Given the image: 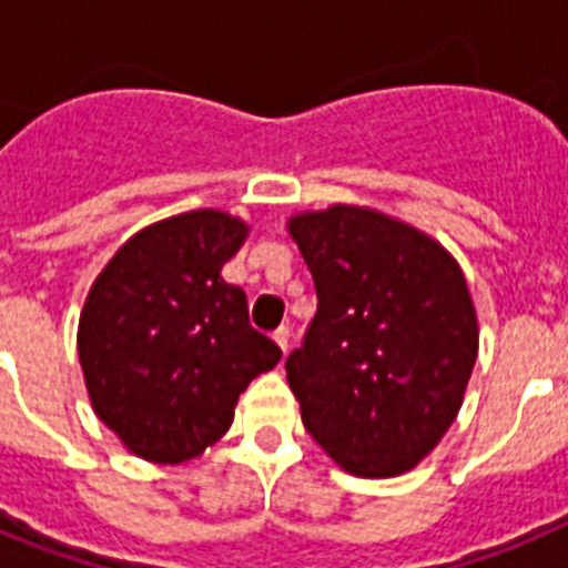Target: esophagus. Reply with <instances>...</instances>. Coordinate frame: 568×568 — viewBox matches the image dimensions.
<instances>
[{"instance_id":"obj_1","label":"esophagus","mask_w":568,"mask_h":568,"mask_svg":"<svg viewBox=\"0 0 568 568\" xmlns=\"http://www.w3.org/2000/svg\"><path fill=\"white\" fill-rule=\"evenodd\" d=\"M273 341L281 346V353H284V358H287V353H290V327H278V329H275Z\"/></svg>"}]
</instances>
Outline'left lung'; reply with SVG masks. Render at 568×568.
Here are the masks:
<instances>
[{
  "mask_svg": "<svg viewBox=\"0 0 568 568\" xmlns=\"http://www.w3.org/2000/svg\"><path fill=\"white\" fill-rule=\"evenodd\" d=\"M290 235L318 310L287 358L307 433L346 471L413 469L453 426L478 358V318L458 261L373 210L295 215Z\"/></svg>",
  "mask_w": 568,
  "mask_h": 568,
  "instance_id": "1",
  "label": "left lung"
}]
</instances>
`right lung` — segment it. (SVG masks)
Wrapping results in <instances>:
<instances>
[{"mask_svg": "<svg viewBox=\"0 0 568 568\" xmlns=\"http://www.w3.org/2000/svg\"><path fill=\"white\" fill-rule=\"evenodd\" d=\"M244 222L193 210L150 224L110 258L79 318L93 409L128 449L155 464L202 455L281 349L250 327L247 295L222 278Z\"/></svg>", "mask_w": 568, "mask_h": 568, "instance_id": "obj_1", "label": "right lung"}]
</instances>
